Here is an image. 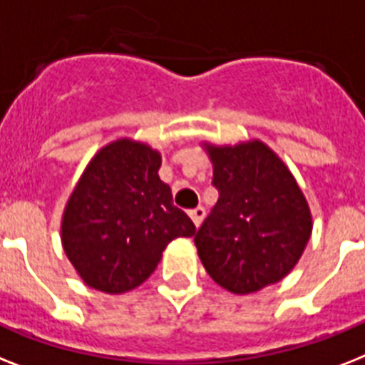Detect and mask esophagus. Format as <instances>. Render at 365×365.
Returning <instances> with one entry per match:
<instances>
[{"label": "esophagus", "instance_id": "esophagus-1", "mask_svg": "<svg viewBox=\"0 0 365 365\" xmlns=\"http://www.w3.org/2000/svg\"><path fill=\"white\" fill-rule=\"evenodd\" d=\"M188 215H190V218H192V222H194L195 227H200L201 222H203V218H205V209L203 207H195V209L190 210Z\"/></svg>", "mask_w": 365, "mask_h": 365}]
</instances>
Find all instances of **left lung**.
Returning a JSON list of instances; mask_svg holds the SVG:
<instances>
[{"instance_id": "1", "label": "left lung", "mask_w": 365, "mask_h": 365, "mask_svg": "<svg viewBox=\"0 0 365 365\" xmlns=\"http://www.w3.org/2000/svg\"><path fill=\"white\" fill-rule=\"evenodd\" d=\"M220 197L195 233L209 276L233 294H250L284 279L302 257L313 230L312 210L285 162L264 141L235 145L201 141Z\"/></svg>"}]
</instances>
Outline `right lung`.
I'll use <instances>...</instances> for the list:
<instances>
[{
    "label": "right lung",
    "instance_id": "right-lung-1",
    "mask_svg": "<svg viewBox=\"0 0 365 365\" xmlns=\"http://www.w3.org/2000/svg\"><path fill=\"white\" fill-rule=\"evenodd\" d=\"M160 164L156 149L119 138L86 165L63 210L61 244L87 287L128 293L155 272L171 240L195 235L160 180Z\"/></svg>",
    "mask_w": 365,
    "mask_h": 365
}]
</instances>
